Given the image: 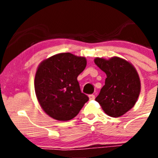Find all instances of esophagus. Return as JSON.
Masks as SVG:
<instances>
[{"mask_svg": "<svg viewBox=\"0 0 158 158\" xmlns=\"http://www.w3.org/2000/svg\"><path fill=\"white\" fill-rule=\"evenodd\" d=\"M89 100H94L95 99V96L93 94H91V95H89Z\"/></svg>", "mask_w": 158, "mask_h": 158, "instance_id": "1", "label": "esophagus"}]
</instances>
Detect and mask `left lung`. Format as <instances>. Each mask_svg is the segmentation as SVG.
Returning <instances> with one entry per match:
<instances>
[{"instance_id": "1", "label": "left lung", "mask_w": 158, "mask_h": 158, "mask_svg": "<svg viewBox=\"0 0 158 158\" xmlns=\"http://www.w3.org/2000/svg\"><path fill=\"white\" fill-rule=\"evenodd\" d=\"M94 62L107 75L96 100L104 112L119 117L135 106L141 91L140 78L134 65L118 57L107 60L96 58Z\"/></svg>"}]
</instances>
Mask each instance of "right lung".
I'll return each mask as SVG.
<instances>
[{"instance_id":"add662e5","label":"right lung","mask_w":158,"mask_h":158,"mask_svg":"<svg viewBox=\"0 0 158 158\" xmlns=\"http://www.w3.org/2000/svg\"><path fill=\"white\" fill-rule=\"evenodd\" d=\"M87 61L70 53H61L40 64L35 77L38 101L49 116L68 121L77 115L89 97L81 93L77 77Z\"/></svg>"}]
</instances>
